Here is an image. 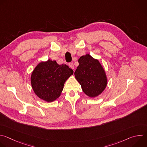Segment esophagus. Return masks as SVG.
<instances>
[{
    "label": "esophagus",
    "instance_id": "34e87169",
    "mask_svg": "<svg viewBox=\"0 0 147 147\" xmlns=\"http://www.w3.org/2000/svg\"><path fill=\"white\" fill-rule=\"evenodd\" d=\"M69 66L70 68H71V69H74V66L73 63H69Z\"/></svg>",
    "mask_w": 147,
    "mask_h": 147
}]
</instances>
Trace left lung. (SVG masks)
I'll return each mask as SVG.
<instances>
[{
    "instance_id": "left-lung-1",
    "label": "left lung",
    "mask_w": 147,
    "mask_h": 147,
    "mask_svg": "<svg viewBox=\"0 0 147 147\" xmlns=\"http://www.w3.org/2000/svg\"><path fill=\"white\" fill-rule=\"evenodd\" d=\"M79 65L74 72L76 80L87 96L95 98L100 95L107 86L105 71L98 60L89 54L82 56L78 60Z\"/></svg>"
}]
</instances>
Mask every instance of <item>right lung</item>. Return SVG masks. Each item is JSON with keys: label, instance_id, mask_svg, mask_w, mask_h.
<instances>
[{"label": "right lung", "instance_id": "right-lung-1", "mask_svg": "<svg viewBox=\"0 0 147 147\" xmlns=\"http://www.w3.org/2000/svg\"><path fill=\"white\" fill-rule=\"evenodd\" d=\"M73 74L66 65H58L55 60L42 61L35 67L31 76L35 94L40 99L51 102L61 94L65 82Z\"/></svg>", "mask_w": 147, "mask_h": 147}]
</instances>
